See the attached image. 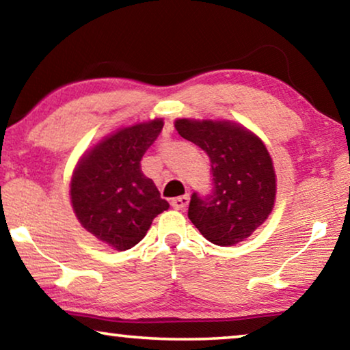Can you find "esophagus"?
Segmentation results:
<instances>
[{"instance_id": "esophagus-1", "label": "esophagus", "mask_w": 350, "mask_h": 350, "mask_svg": "<svg viewBox=\"0 0 350 350\" xmlns=\"http://www.w3.org/2000/svg\"><path fill=\"white\" fill-rule=\"evenodd\" d=\"M189 195H182V196H177V198L171 200V206H173L174 209H185L187 204H189Z\"/></svg>"}]
</instances>
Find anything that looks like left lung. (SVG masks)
I'll list each match as a JSON object with an SVG mask.
<instances>
[{"label":"left lung","mask_w":350,"mask_h":350,"mask_svg":"<svg viewBox=\"0 0 350 350\" xmlns=\"http://www.w3.org/2000/svg\"><path fill=\"white\" fill-rule=\"evenodd\" d=\"M174 126L211 160L213 191L191 195V224L215 245L249 238L271 214L275 200V174L267 146L252 131L228 120L179 119Z\"/></svg>","instance_id":"obj_1"}]
</instances>
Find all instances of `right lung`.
<instances>
[{
    "instance_id": "add662e5",
    "label": "right lung",
    "mask_w": 350,
    "mask_h": 350,
    "mask_svg": "<svg viewBox=\"0 0 350 350\" xmlns=\"http://www.w3.org/2000/svg\"><path fill=\"white\" fill-rule=\"evenodd\" d=\"M163 120L122 128L106 136L77 163L71 204L81 225L116 250L136 245L152 220L170 208L154 180L141 171V159L154 144Z\"/></svg>"
}]
</instances>
